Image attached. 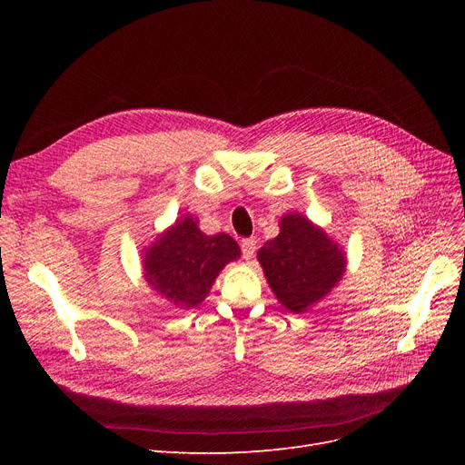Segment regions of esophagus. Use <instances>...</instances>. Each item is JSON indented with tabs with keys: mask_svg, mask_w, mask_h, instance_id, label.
Here are the masks:
<instances>
[{
	"mask_svg": "<svg viewBox=\"0 0 465 465\" xmlns=\"http://www.w3.org/2000/svg\"><path fill=\"white\" fill-rule=\"evenodd\" d=\"M241 248H242L244 260H252V258H254V252H256V238H244V241L241 242Z\"/></svg>",
	"mask_w": 465,
	"mask_h": 465,
	"instance_id": "34e87169",
	"label": "esophagus"
}]
</instances>
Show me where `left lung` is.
<instances>
[{"mask_svg": "<svg viewBox=\"0 0 465 465\" xmlns=\"http://www.w3.org/2000/svg\"><path fill=\"white\" fill-rule=\"evenodd\" d=\"M258 262L275 299L292 314L326 299L347 270L345 250L297 211L279 219V234L258 250Z\"/></svg>", "mask_w": 465, "mask_h": 465, "instance_id": "left-lung-1", "label": "left lung"}]
</instances>
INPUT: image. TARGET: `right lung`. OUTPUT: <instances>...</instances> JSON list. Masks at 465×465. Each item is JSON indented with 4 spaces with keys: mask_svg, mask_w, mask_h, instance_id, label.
Instances as JSON below:
<instances>
[{
    "mask_svg": "<svg viewBox=\"0 0 465 465\" xmlns=\"http://www.w3.org/2000/svg\"><path fill=\"white\" fill-rule=\"evenodd\" d=\"M241 258V248L229 234L209 236L190 213L178 217L142 250L145 283L178 311H190L205 301L223 267Z\"/></svg>",
    "mask_w": 465,
    "mask_h": 465,
    "instance_id": "obj_1",
    "label": "right lung"
}]
</instances>
